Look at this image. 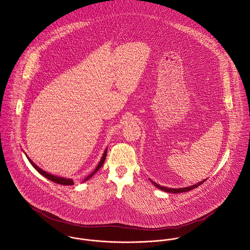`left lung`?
Returning <instances> with one entry per match:
<instances>
[{
	"instance_id": "1",
	"label": "left lung",
	"mask_w": 250,
	"mask_h": 250,
	"mask_svg": "<svg viewBox=\"0 0 250 250\" xmlns=\"http://www.w3.org/2000/svg\"><path fill=\"white\" fill-rule=\"evenodd\" d=\"M206 181V180H205ZM205 181H203V182H201V183H199V184H197V185H194L192 187H188V188H165V187H162V186H159V185H157L156 183H154L152 182V184H153L154 186L156 187V188H158L159 189H161V190H164V191H166V192L168 193H182V192H188V191H190L191 189H194V188H196L197 187H199L200 185H202Z\"/></svg>"
}]
</instances>
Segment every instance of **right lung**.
Segmentation results:
<instances>
[{"instance_id": "add662e5", "label": "right lung", "mask_w": 250, "mask_h": 250, "mask_svg": "<svg viewBox=\"0 0 250 250\" xmlns=\"http://www.w3.org/2000/svg\"><path fill=\"white\" fill-rule=\"evenodd\" d=\"M106 152H107V149H105L104 150V155H103V157H102V159H101V161H100V163H99V165L97 166L96 168H95V170L93 171V172L91 173L89 176H87L84 180H83V182H85V181H87L88 179H90L95 173L102 167V166L104 165V160H105V157H106ZM27 159H28V161H29V163L33 166V167L38 171L41 175H42L43 177H45L46 179H48V180H50L51 182H53V183H56V184H59V185H63V186H72V185H74V182L71 180V179H66V178H62V177H58V176H54V175H51V174H49V173L45 172V171H43L42 169H41L39 167H37L28 157H27Z\"/></svg>"}]
</instances>
